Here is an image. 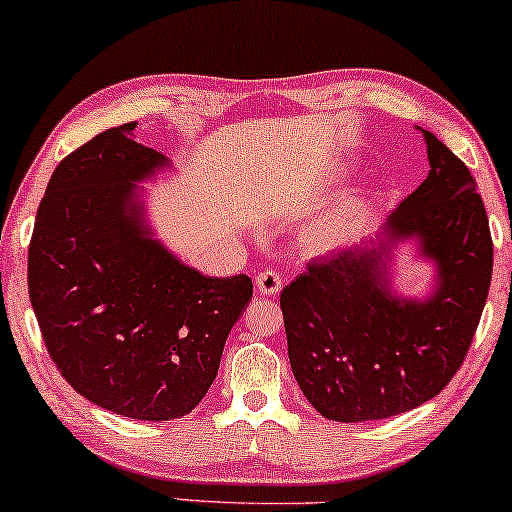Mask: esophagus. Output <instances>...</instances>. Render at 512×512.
Masks as SVG:
<instances>
[{"label":"esophagus","mask_w":512,"mask_h":512,"mask_svg":"<svg viewBox=\"0 0 512 512\" xmlns=\"http://www.w3.org/2000/svg\"><path fill=\"white\" fill-rule=\"evenodd\" d=\"M282 289V275L275 270H263L261 275L256 277V291L261 296H275Z\"/></svg>","instance_id":"esophagus-1"}]
</instances>
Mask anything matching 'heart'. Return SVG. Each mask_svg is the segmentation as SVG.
<instances>
[{"label":"heart","mask_w":512,"mask_h":512,"mask_svg":"<svg viewBox=\"0 0 512 512\" xmlns=\"http://www.w3.org/2000/svg\"><path fill=\"white\" fill-rule=\"evenodd\" d=\"M354 209L342 207L340 212H333L328 216H321L300 235V247L307 256H324L331 254L347 240L349 230L354 226Z\"/></svg>","instance_id":"obj_1"}]
</instances>
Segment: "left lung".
I'll return each mask as SVG.
<instances>
[{
  "instance_id": "obj_1",
  "label": "left lung",
  "mask_w": 512,
  "mask_h": 512,
  "mask_svg": "<svg viewBox=\"0 0 512 512\" xmlns=\"http://www.w3.org/2000/svg\"><path fill=\"white\" fill-rule=\"evenodd\" d=\"M422 135L429 177L375 240L307 263L279 298L298 387L333 422L387 419L431 401L480 324L494 263L485 205L468 167L433 132ZM405 239L437 265L424 301L390 289V249Z\"/></svg>"
}]
</instances>
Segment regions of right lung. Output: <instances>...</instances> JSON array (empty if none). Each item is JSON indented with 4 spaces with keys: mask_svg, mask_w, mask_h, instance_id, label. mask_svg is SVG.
Returning <instances> with one entry per match:
<instances>
[{
    "mask_svg": "<svg viewBox=\"0 0 512 512\" xmlns=\"http://www.w3.org/2000/svg\"><path fill=\"white\" fill-rule=\"evenodd\" d=\"M135 125L100 132L55 167L34 221L27 286L72 389L116 415L167 422L212 387L254 284L200 275L153 240L137 181L170 160L135 142Z\"/></svg>",
    "mask_w": 512,
    "mask_h": 512,
    "instance_id": "add662e5",
    "label": "right lung"
}]
</instances>
